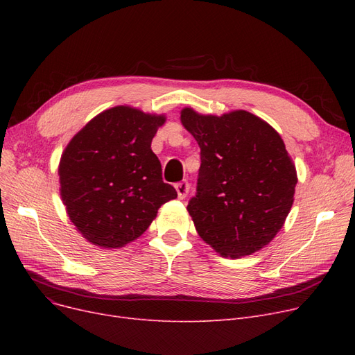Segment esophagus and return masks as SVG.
I'll return each instance as SVG.
<instances>
[{
  "mask_svg": "<svg viewBox=\"0 0 355 355\" xmlns=\"http://www.w3.org/2000/svg\"><path fill=\"white\" fill-rule=\"evenodd\" d=\"M175 190H177V194H178V198L182 200L187 197L189 191H190V185L187 181H182V182H178L175 184Z\"/></svg>",
  "mask_w": 355,
  "mask_h": 355,
  "instance_id": "1",
  "label": "esophagus"
}]
</instances>
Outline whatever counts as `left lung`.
<instances>
[{"mask_svg":"<svg viewBox=\"0 0 355 355\" xmlns=\"http://www.w3.org/2000/svg\"><path fill=\"white\" fill-rule=\"evenodd\" d=\"M181 123L201 149L187 206L198 236L223 257L263 249L284 227L297 182L284 139L248 110L217 116L184 107Z\"/></svg>","mask_w":355,"mask_h":355,"instance_id":"1","label":"left lung"}]
</instances>
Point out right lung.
I'll use <instances>...</instances> for the list:
<instances>
[{
	"mask_svg": "<svg viewBox=\"0 0 355 355\" xmlns=\"http://www.w3.org/2000/svg\"><path fill=\"white\" fill-rule=\"evenodd\" d=\"M165 115L119 105L101 112L74 135L59 162L60 197L76 230L103 249L137 240L158 209L177 198L162 181L151 142Z\"/></svg>",
	"mask_w": 355,
	"mask_h": 355,
	"instance_id": "add662e5",
	"label": "right lung"
}]
</instances>
